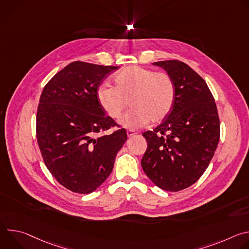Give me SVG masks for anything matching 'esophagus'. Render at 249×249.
<instances>
[{
	"mask_svg": "<svg viewBox=\"0 0 249 249\" xmlns=\"http://www.w3.org/2000/svg\"><path fill=\"white\" fill-rule=\"evenodd\" d=\"M137 133L135 132V131H133V130H127V135H128V137H133V136H135Z\"/></svg>",
	"mask_w": 249,
	"mask_h": 249,
	"instance_id": "34e87169",
	"label": "esophagus"
}]
</instances>
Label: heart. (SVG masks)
Listing matches in <instances>:
<instances>
[{
  "mask_svg": "<svg viewBox=\"0 0 249 249\" xmlns=\"http://www.w3.org/2000/svg\"><path fill=\"white\" fill-rule=\"evenodd\" d=\"M113 88L101 86L97 98L104 111L111 118L117 119L132 106L120 120V124L129 129L144 127L151 120L158 123L170 112L174 101V85L167 74L129 66L112 79Z\"/></svg>",
  "mask_w": 249,
  "mask_h": 249,
  "instance_id": "obj_1",
  "label": "heart"
}]
</instances>
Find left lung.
<instances>
[{"mask_svg": "<svg viewBox=\"0 0 249 249\" xmlns=\"http://www.w3.org/2000/svg\"><path fill=\"white\" fill-rule=\"evenodd\" d=\"M174 85L168 115L143 133L148 148L141 164L160 188L176 192L194 184L207 169L220 140L217 105L206 82L178 60L156 62Z\"/></svg>", "mask_w": 249, "mask_h": 249, "instance_id": "left-lung-1", "label": "left lung"}]
</instances>
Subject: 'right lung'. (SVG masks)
<instances>
[{
	"label": "right lung",
	"mask_w": 249,
	"mask_h": 249,
	"mask_svg": "<svg viewBox=\"0 0 249 249\" xmlns=\"http://www.w3.org/2000/svg\"><path fill=\"white\" fill-rule=\"evenodd\" d=\"M118 67L76 61L44 87L36 115L38 146L50 173L65 188L80 194L96 190L111 173L127 140L124 128L105 116L97 98L100 83Z\"/></svg>",
	"instance_id": "add662e5"
}]
</instances>
